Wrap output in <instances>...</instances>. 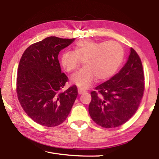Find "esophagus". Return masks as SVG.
<instances>
[{
	"mask_svg": "<svg viewBox=\"0 0 159 159\" xmlns=\"http://www.w3.org/2000/svg\"><path fill=\"white\" fill-rule=\"evenodd\" d=\"M78 92H79V94H80H80L85 93L86 91L85 90H83V89H80V88H79V89H78Z\"/></svg>",
	"mask_w": 159,
	"mask_h": 159,
	"instance_id": "obj_1",
	"label": "esophagus"
}]
</instances>
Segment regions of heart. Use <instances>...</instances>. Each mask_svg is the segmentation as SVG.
I'll return each instance as SVG.
<instances>
[{"mask_svg":"<svg viewBox=\"0 0 159 159\" xmlns=\"http://www.w3.org/2000/svg\"><path fill=\"white\" fill-rule=\"evenodd\" d=\"M124 50L115 41L96 42L83 39L76 43L73 51H65L61 56V64L67 72L75 70L84 60V67L71 77V82L80 89H86L98 80L109 79L119 68Z\"/></svg>","mask_w":159,"mask_h":159,"instance_id":"1","label":"heart"}]
</instances>
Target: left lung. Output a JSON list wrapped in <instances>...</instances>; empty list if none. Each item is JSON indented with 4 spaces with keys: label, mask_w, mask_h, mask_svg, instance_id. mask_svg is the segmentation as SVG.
I'll return each instance as SVG.
<instances>
[{
    "label": "left lung",
    "mask_w": 159,
    "mask_h": 159,
    "mask_svg": "<svg viewBox=\"0 0 159 159\" xmlns=\"http://www.w3.org/2000/svg\"><path fill=\"white\" fill-rule=\"evenodd\" d=\"M91 92L89 113L103 128L126 123L139 107L144 92V74L139 56L130 48L126 63L120 72Z\"/></svg>",
    "instance_id": "1"
}]
</instances>
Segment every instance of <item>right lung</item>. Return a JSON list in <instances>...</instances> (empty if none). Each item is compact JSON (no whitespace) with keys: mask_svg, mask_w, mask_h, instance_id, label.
Masks as SVG:
<instances>
[{"mask_svg":"<svg viewBox=\"0 0 159 159\" xmlns=\"http://www.w3.org/2000/svg\"><path fill=\"white\" fill-rule=\"evenodd\" d=\"M74 39L48 37L29 46L20 59L18 98L26 113L42 126L62 124L77 97L76 85L61 92L68 79L61 72L58 59L59 52Z\"/></svg>","mask_w":159,"mask_h":159,"instance_id":"right-lung-1","label":"right lung"}]
</instances>
